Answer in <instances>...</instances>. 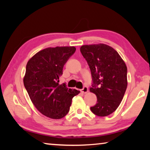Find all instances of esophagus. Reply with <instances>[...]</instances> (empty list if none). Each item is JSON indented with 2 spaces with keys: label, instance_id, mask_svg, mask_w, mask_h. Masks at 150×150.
Masks as SVG:
<instances>
[{
  "label": "esophagus",
  "instance_id": "esophagus-1",
  "mask_svg": "<svg viewBox=\"0 0 150 150\" xmlns=\"http://www.w3.org/2000/svg\"><path fill=\"white\" fill-rule=\"evenodd\" d=\"M81 92L83 93H87L88 92V87H87V86H85V87H83L82 89H81Z\"/></svg>",
  "mask_w": 150,
  "mask_h": 150
}]
</instances>
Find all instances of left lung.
I'll list each match as a JSON object with an SVG mask.
<instances>
[{
    "label": "left lung",
    "instance_id": "1",
    "mask_svg": "<svg viewBox=\"0 0 150 150\" xmlns=\"http://www.w3.org/2000/svg\"><path fill=\"white\" fill-rule=\"evenodd\" d=\"M81 53L87 61L92 76L91 92L97 98L91 107L95 115L106 116L120 105L127 88V67L120 55L106 44L82 45Z\"/></svg>",
    "mask_w": 150,
    "mask_h": 150
}]
</instances>
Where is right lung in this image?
<instances>
[{
	"mask_svg": "<svg viewBox=\"0 0 150 150\" xmlns=\"http://www.w3.org/2000/svg\"><path fill=\"white\" fill-rule=\"evenodd\" d=\"M73 46L47 47L27 63L24 85L35 107L42 115L60 119L69 112L72 98L79 91L59 85L63 66L75 52Z\"/></svg>",
	"mask_w": 150,
	"mask_h": 150,
	"instance_id": "right-lung-1",
	"label": "right lung"
}]
</instances>
